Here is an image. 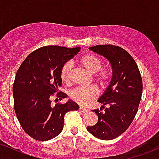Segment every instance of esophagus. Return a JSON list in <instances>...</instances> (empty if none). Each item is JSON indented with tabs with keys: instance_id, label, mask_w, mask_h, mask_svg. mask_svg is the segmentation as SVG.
Segmentation results:
<instances>
[{
	"instance_id": "34e87169",
	"label": "esophagus",
	"mask_w": 159,
	"mask_h": 159,
	"mask_svg": "<svg viewBox=\"0 0 159 159\" xmlns=\"http://www.w3.org/2000/svg\"><path fill=\"white\" fill-rule=\"evenodd\" d=\"M79 111H80L82 112V113H85V112L88 111V110L86 109V108H83V107H80V108H79Z\"/></svg>"
}]
</instances>
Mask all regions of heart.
<instances>
[{
	"instance_id": "b5f03b06",
	"label": "heart",
	"mask_w": 159,
	"mask_h": 159,
	"mask_svg": "<svg viewBox=\"0 0 159 159\" xmlns=\"http://www.w3.org/2000/svg\"><path fill=\"white\" fill-rule=\"evenodd\" d=\"M79 62L89 73L93 75L96 74V80L102 87H105L108 84L110 73L107 69L102 68V61L99 57L94 54H85L80 58ZM71 69L72 64L70 62H67L63 65L61 70V78L63 82L68 83L70 81ZM98 94L97 89L93 87H78L71 91L70 98L76 103L86 106L98 97Z\"/></svg>"
}]
</instances>
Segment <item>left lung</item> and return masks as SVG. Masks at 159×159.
<instances>
[{"label":"left lung","mask_w":159,"mask_h":159,"mask_svg":"<svg viewBox=\"0 0 159 159\" xmlns=\"http://www.w3.org/2000/svg\"><path fill=\"white\" fill-rule=\"evenodd\" d=\"M91 51L108 59L112 68L109 85L98 102L102 112L92 110L98 115V122L87 130L102 140H111L128 129L135 117L142 98V79L138 65L129 52L111 44L96 45Z\"/></svg>","instance_id":"1"}]
</instances>
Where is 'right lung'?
Instances as JSON below:
<instances>
[{"label":"right lung","mask_w":159,"mask_h":159,"mask_svg":"<svg viewBox=\"0 0 159 159\" xmlns=\"http://www.w3.org/2000/svg\"><path fill=\"white\" fill-rule=\"evenodd\" d=\"M80 49L42 47L30 53L17 70L13 84L14 111L24 131L34 139L55 138L63 130L65 114L79 108L71 100L51 107V98L61 86V68ZM56 97L61 101L68 95L58 92Z\"/></svg>","instance_id":"right-lung-1"}]
</instances>
